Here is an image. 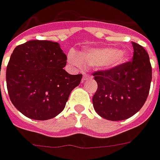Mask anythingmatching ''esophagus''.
I'll list each match as a JSON object with an SVG mask.
<instances>
[{"label": "esophagus", "mask_w": 160, "mask_h": 160, "mask_svg": "<svg viewBox=\"0 0 160 160\" xmlns=\"http://www.w3.org/2000/svg\"><path fill=\"white\" fill-rule=\"evenodd\" d=\"M92 78V76L88 75V74H86V73H84L83 74V76H82V81L84 82L86 81V80H88V79H90Z\"/></svg>", "instance_id": "obj_1"}]
</instances>
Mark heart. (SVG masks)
Masks as SVG:
<instances>
[{"mask_svg":"<svg viewBox=\"0 0 160 160\" xmlns=\"http://www.w3.org/2000/svg\"><path fill=\"white\" fill-rule=\"evenodd\" d=\"M68 60L77 67H99L103 70L112 71L123 67L130 60V51L127 49L114 47L91 48L82 51L78 57L69 53Z\"/></svg>","mask_w":160,"mask_h":160,"instance_id":"1","label":"heart"}]
</instances>
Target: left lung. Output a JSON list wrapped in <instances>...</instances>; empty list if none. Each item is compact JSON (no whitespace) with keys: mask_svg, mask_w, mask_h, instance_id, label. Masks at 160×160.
<instances>
[{"mask_svg":"<svg viewBox=\"0 0 160 160\" xmlns=\"http://www.w3.org/2000/svg\"><path fill=\"white\" fill-rule=\"evenodd\" d=\"M133 58L123 67L93 74L98 89L93 96L98 116L110 121H123L138 112L149 93L152 67L148 54L132 42Z\"/></svg>","mask_w":160,"mask_h":160,"instance_id":"8db88e82","label":"left lung"}]
</instances>
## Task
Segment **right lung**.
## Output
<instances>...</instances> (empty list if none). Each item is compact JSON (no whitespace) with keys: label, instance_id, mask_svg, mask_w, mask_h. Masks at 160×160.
Returning <instances> with one entry per match:
<instances>
[{"label":"right lung","instance_id":"right-lung-1","mask_svg":"<svg viewBox=\"0 0 160 160\" xmlns=\"http://www.w3.org/2000/svg\"><path fill=\"white\" fill-rule=\"evenodd\" d=\"M66 64L67 56L56 42L31 40L15 48L6 79L17 110L38 121L50 120L62 112L82 78L67 72Z\"/></svg>","mask_w":160,"mask_h":160}]
</instances>
